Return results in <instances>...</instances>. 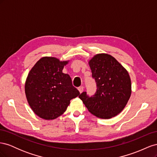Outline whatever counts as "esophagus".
<instances>
[{
    "label": "esophagus",
    "mask_w": 157,
    "mask_h": 157,
    "mask_svg": "<svg viewBox=\"0 0 157 157\" xmlns=\"http://www.w3.org/2000/svg\"><path fill=\"white\" fill-rule=\"evenodd\" d=\"M78 91L80 92V93H82L83 92V90H84V87L83 86H80V87H79L78 88Z\"/></svg>",
    "instance_id": "1"
}]
</instances>
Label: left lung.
<instances>
[{
    "label": "left lung",
    "instance_id": "left-lung-1",
    "mask_svg": "<svg viewBox=\"0 0 157 157\" xmlns=\"http://www.w3.org/2000/svg\"><path fill=\"white\" fill-rule=\"evenodd\" d=\"M96 92L89 97L82 92L78 98L89 112L98 118L109 119L118 115L126 107L132 94V84L127 70L108 54L95 55L88 61Z\"/></svg>",
    "mask_w": 157,
    "mask_h": 157
}]
</instances>
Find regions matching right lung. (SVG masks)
Here are the masks:
<instances>
[{"instance_id":"obj_1","label":"right lung","mask_w":157,"mask_h":157,"mask_svg":"<svg viewBox=\"0 0 157 157\" xmlns=\"http://www.w3.org/2000/svg\"><path fill=\"white\" fill-rule=\"evenodd\" d=\"M67 61L54 57L40 58L29 71L25 84L28 103L37 116L53 120L63 115L71 99L80 94L68 74L62 72Z\"/></svg>"}]
</instances>
